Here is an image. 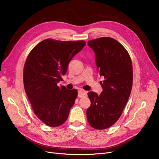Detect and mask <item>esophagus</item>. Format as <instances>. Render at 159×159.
Listing matches in <instances>:
<instances>
[{
    "mask_svg": "<svg viewBox=\"0 0 159 159\" xmlns=\"http://www.w3.org/2000/svg\"><path fill=\"white\" fill-rule=\"evenodd\" d=\"M87 96V92L85 91V90L82 89H80L78 90V97L81 98H84Z\"/></svg>",
    "mask_w": 159,
    "mask_h": 159,
    "instance_id": "esophagus-1",
    "label": "esophagus"
}]
</instances>
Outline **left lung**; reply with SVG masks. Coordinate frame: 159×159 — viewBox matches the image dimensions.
Masks as SVG:
<instances>
[{
	"label": "left lung",
	"mask_w": 159,
	"mask_h": 159,
	"mask_svg": "<svg viewBox=\"0 0 159 159\" xmlns=\"http://www.w3.org/2000/svg\"><path fill=\"white\" fill-rule=\"evenodd\" d=\"M95 53L96 65L103 91L99 96L89 92L90 106L87 109L89 125L96 129H104L120 118L128 101L133 85V66L130 56L116 39L102 37L88 41Z\"/></svg>",
	"instance_id": "obj_1"
}]
</instances>
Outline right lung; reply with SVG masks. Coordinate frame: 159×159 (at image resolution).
<instances>
[{
    "instance_id": "right-lung-1",
    "label": "right lung",
    "mask_w": 159,
    "mask_h": 159,
    "mask_svg": "<svg viewBox=\"0 0 159 159\" xmlns=\"http://www.w3.org/2000/svg\"><path fill=\"white\" fill-rule=\"evenodd\" d=\"M85 45V41L46 39L32 49L24 66L25 92L36 116L45 125L57 127L69 116L77 90L57 84L63 80L72 58Z\"/></svg>"
}]
</instances>
